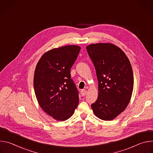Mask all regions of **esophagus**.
Masks as SVG:
<instances>
[{"instance_id": "esophagus-1", "label": "esophagus", "mask_w": 153, "mask_h": 153, "mask_svg": "<svg viewBox=\"0 0 153 153\" xmlns=\"http://www.w3.org/2000/svg\"><path fill=\"white\" fill-rule=\"evenodd\" d=\"M86 92H87V91L86 90H82L81 91H80L81 94H82V96H85V94H86Z\"/></svg>"}]
</instances>
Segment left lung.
<instances>
[{
	"label": "left lung",
	"mask_w": 153,
	"mask_h": 153,
	"mask_svg": "<svg viewBox=\"0 0 153 153\" xmlns=\"http://www.w3.org/2000/svg\"><path fill=\"white\" fill-rule=\"evenodd\" d=\"M96 71L99 94L91 105L94 114L111 120L123 112L131 97L134 77L125 53L112 43H99L86 47Z\"/></svg>",
	"instance_id": "8db88e82"
}]
</instances>
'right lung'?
I'll return each instance as SVG.
<instances>
[{
	"label": "right lung",
	"instance_id": "right-lung-1",
	"mask_svg": "<svg viewBox=\"0 0 153 153\" xmlns=\"http://www.w3.org/2000/svg\"><path fill=\"white\" fill-rule=\"evenodd\" d=\"M80 47L67 45L52 49L39 60L34 76V88L42 110L53 119L64 121L74 113L79 93L70 70Z\"/></svg>",
	"mask_w": 153,
	"mask_h": 153
}]
</instances>
